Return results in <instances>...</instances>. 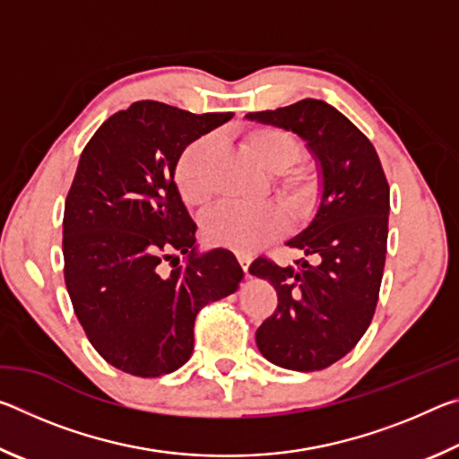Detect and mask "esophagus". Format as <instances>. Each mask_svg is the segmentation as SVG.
<instances>
[{
    "mask_svg": "<svg viewBox=\"0 0 459 459\" xmlns=\"http://www.w3.org/2000/svg\"><path fill=\"white\" fill-rule=\"evenodd\" d=\"M238 263H240V267H243V271L245 273H248V265H251V257H247V255H238Z\"/></svg>",
    "mask_w": 459,
    "mask_h": 459,
    "instance_id": "esophagus-1",
    "label": "esophagus"
}]
</instances>
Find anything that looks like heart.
<instances>
[{"instance_id": "heart-1", "label": "heart", "mask_w": 459, "mask_h": 459, "mask_svg": "<svg viewBox=\"0 0 459 459\" xmlns=\"http://www.w3.org/2000/svg\"><path fill=\"white\" fill-rule=\"evenodd\" d=\"M243 147L259 166L269 169L273 190L293 216L312 211L320 178L314 166L299 161L304 145L283 127L257 126L243 135ZM216 137L202 135L182 150L174 178L186 204L204 206L214 194L212 164ZM285 214L273 202L259 206H219L204 219V235L212 245L237 253H253L267 240L281 235Z\"/></svg>"}]
</instances>
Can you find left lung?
Instances as JSON below:
<instances>
[{
	"label": "left lung",
	"instance_id": "obj_1",
	"mask_svg": "<svg viewBox=\"0 0 459 459\" xmlns=\"http://www.w3.org/2000/svg\"><path fill=\"white\" fill-rule=\"evenodd\" d=\"M247 117L306 139L324 178L316 219L287 243L306 259L279 267L257 257L248 267L277 291L257 346L277 367L328 368L359 344L377 309L391 211L385 169L370 139L324 100L304 99Z\"/></svg>",
	"mask_w": 459,
	"mask_h": 459
}]
</instances>
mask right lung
<instances>
[{
	"mask_svg": "<svg viewBox=\"0 0 459 459\" xmlns=\"http://www.w3.org/2000/svg\"><path fill=\"white\" fill-rule=\"evenodd\" d=\"M230 117L137 100L81 153L62 221L66 290L92 348L134 377L188 362L198 312L243 279L227 248L194 253L196 222L174 182L184 147Z\"/></svg>",
	"mask_w": 459,
	"mask_h": 459,
	"instance_id": "obj_1",
	"label": "right lung"
}]
</instances>
